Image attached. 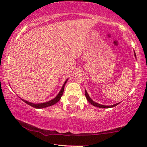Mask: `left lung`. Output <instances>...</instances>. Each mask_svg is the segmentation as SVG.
Returning <instances> with one entry per match:
<instances>
[{
	"mask_svg": "<svg viewBox=\"0 0 147 147\" xmlns=\"http://www.w3.org/2000/svg\"><path fill=\"white\" fill-rule=\"evenodd\" d=\"M135 57H136V53H135ZM85 95H86V97L87 100L91 104H92V106H97V107L98 108H102V109H108V108H111V107H114V106H117L119 103H117V104H114V105H111V106H104V105H101V104H97V103H96L94 102L93 100H92L91 98L90 97H89L88 94V92H86V90H85Z\"/></svg>",
	"mask_w": 147,
	"mask_h": 147,
	"instance_id": "8db88e82",
	"label": "left lung"
}]
</instances>
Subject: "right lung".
Wrapping results in <instances>:
<instances>
[{"label": "right lung", "mask_w": 147, "mask_h": 147, "mask_svg": "<svg viewBox=\"0 0 147 147\" xmlns=\"http://www.w3.org/2000/svg\"><path fill=\"white\" fill-rule=\"evenodd\" d=\"M67 81H68V79H67V80L65 82V83L63 84V86H62L60 92H59L58 95H57V97H55V98H54L53 99H52V100L49 101V102H48L41 103V104H34V103L29 102H28V101H25V100H24V99H21L23 101V102L26 103V104H28V105L32 106V107L35 108V109H43V108H46V107H48V106L54 105V104H57V103L60 100L61 97V96H62V95H63V93L64 86H65V83H66V82H67Z\"/></svg>", "instance_id": "add662e5"}]
</instances>
